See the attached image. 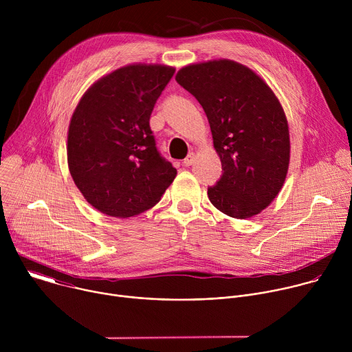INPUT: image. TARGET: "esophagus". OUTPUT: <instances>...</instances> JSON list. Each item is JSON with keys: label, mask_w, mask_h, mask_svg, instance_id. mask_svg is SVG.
<instances>
[{"label": "esophagus", "mask_w": 352, "mask_h": 352, "mask_svg": "<svg viewBox=\"0 0 352 352\" xmlns=\"http://www.w3.org/2000/svg\"><path fill=\"white\" fill-rule=\"evenodd\" d=\"M195 162V153H189L188 155V157L184 160V166H186V167H189V166H192V163Z\"/></svg>", "instance_id": "esophagus-1"}]
</instances>
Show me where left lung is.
I'll return each mask as SVG.
<instances>
[{"instance_id":"1","label":"left lung","mask_w":352,"mask_h":352,"mask_svg":"<svg viewBox=\"0 0 352 352\" xmlns=\"http://www.w3.org/2000/svg\"><path fill=\"white\" fill-rule=\"evenodd\" d=\"M175 80L204 107L221 160L223 175L208 189L212 205L234 219L259 214L281 190L289 164L277 96L255 71L226 58L189 64Z\"/></svg>"}]
</instances>
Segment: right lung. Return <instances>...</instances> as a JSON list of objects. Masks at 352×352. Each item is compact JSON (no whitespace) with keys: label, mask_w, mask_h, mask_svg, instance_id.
<instances>
[{"label":"right lung","mask_w":352,"mask_h":352,"mask_svg":"<svg viewBox=\"0 0 352 352\" xmlns=\"http://www.w3.org/2000/svg\"><path fill=\"white\" fill-rule=\"evenodd\" d=\"M174 72L129 64L97 79L79 100L68 128V167L87 204L103 214L128 219L152 209L177 175L150 129Z\"/></svg>","instance_id":"obj_1"}]
</instances>
